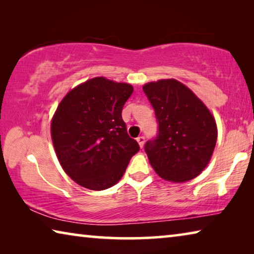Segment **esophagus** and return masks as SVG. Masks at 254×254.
I'll return each mask as SVG.
<instances>
[{
	"label": "esophagus",
	"mask_w": 254,
	"mask_h": 254,
	"mask_svg": "<svg viewBox=\"0 0 254 254\" xmlns=\"http://www.w3.org/2000/svg\"><path fill=\"white\" fill-rule=\"evenodd\" d=\"M136 141H137V143H139L140 148H143L144 142H145V137H144V136H139V137H137V139H136Z\"/></svg>",
	"instance_id": "34e87169"
}]
</instances>
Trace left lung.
Returning a JSON list of instances; mask_svg holds the SVG:
<instances>
[{
  "mask_svg": "<svg viewBox=\"0 0 254 254\" xmlns=\"http://www.w3.org/2000/svg\"><path fill=\"white\" fill-rule=\"evenodd\" d=\"M156 113L158 134L144 150L162 179L188 182L205 169L217 140L214 117L187 86L161 79L143 86Z\"/></svg>",
  "mask_w": 254,
  "mask_h": 254,
  "instance_id": "left-lung-1",
  "label": "left lung"
}]
</instances>
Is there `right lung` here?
<instances>
[{
  "instance_id": "obj_1",
  "label": "right lung",
  "mask_w": 254,
  "mask_h": 254,
  "mask_svg": "<svg viewBox=\"0 0 254 254\" xmlns=\"http://www.w3.org/2000/svg\"><path fill=\"white\" fill-rule=\"evenodd\" d=\"M133 87L95 77L63 98L51 121V137L63 169L80 186L103 190L117 184L139 151L122 110Z\"/></svg>"
}]
</instances>
